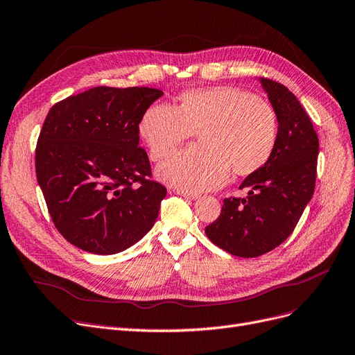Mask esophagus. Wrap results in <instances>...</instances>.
<instances>
[{
  "instance_id": "34e87169",
  "label": "esophagus",
  "mask_w": 355,
  "mask_h": 355,
  "mask_svg": "<svg viewBox=\"0 0 355 355\" xmlns=\"http://www.w3.org/2000/svg\"><path fill=\"white\" fill-rule=\"evenodd\" d=\"M179 195L185 196L187 200H198L200 198V193H193V192H187V191H178Z\"/></svg>"
}]
</instances>
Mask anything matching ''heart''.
Instances as JSON below:
<instances>
[{"mask_svg": "<svg viewBox=\"0 0 355 355\" xmlns=\"http://www.w3.org/2000/svg\"><path fill=\"white\" fill-rule=\"evenodd\" d=\"M138 130L153 160L167 157L196 132L200 146L157 167L162 182L196 193L221 187L230 168L237 176H248L263 167L277 144L278 118L259 97L234 87H216L183 93L178 107L151 105Z\"/></svg>", "mask_w": 355, "mask_h": 355, "instance_id": "b5f03b06", "label": "heart"}]
</instances>
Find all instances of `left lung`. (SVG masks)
<instances>
[{
    "mask_svg": "<svg viewBox=\"0 0 355 355\" xmlns=\"http://www.w3.org/2000/svg\"><path fill=\"white\" fill-rule=\"evenodd\" d=\"M258 81L278 118L274 153L240 188L246 198H227L220 217L205 227L212 243L239 258H257L293 233L315 192L319 138L306 110L282 84Z\"/></svg>",
    "mask_w": 355,
    "mask_h": 355,
    "instance_id": "obj_1",
    "label": "left lung"
}]
</instances>
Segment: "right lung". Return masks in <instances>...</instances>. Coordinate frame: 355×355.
<instances>
[{
    "label": "right lung",
    "mask_w": 355,
    "mask_h": 355,
    "mask_svg": "<svg viewBox=\"0 0 355 355\" xmlns=\"http://www.w3.org/2000/svg\"><path fill=\"white\" fill-rule=\"evenodd\" d=\"M163 96L148 87H94L51 107L37 139L36 178L71 245L115 254L154 225L166 188L138 147V125Z\"/></svg>",
    "instance_id": "add662e5"
}]
</instances>
